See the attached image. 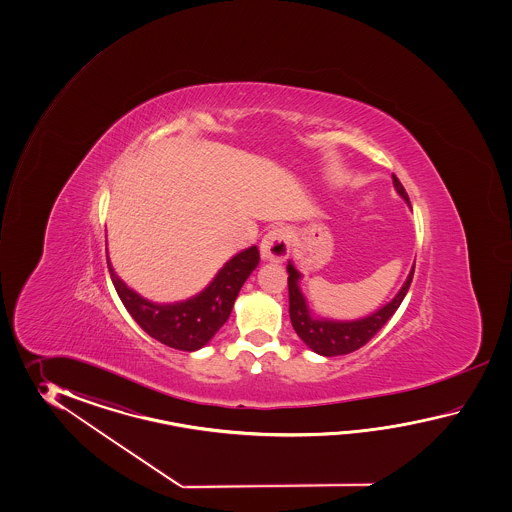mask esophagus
Masks as SVG:
<instances>
[{"label":"esophagus","instance_id":"34e87169","mask_svg":"<svg viewBox=\"0 0 512 512\" xmlns=\"http://www.w3.org/2000/svg\"><path fill=\"white\" fill-rule=\"evenodd\" d=\"M291 252V236L287 229H272L263 236L260 245L261 260L280 261L285 260Z\"/></svg>","mask_w":512,"mask_h":512}]
</instances>
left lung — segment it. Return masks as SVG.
<instances>
[{
    "label": "left lung",
    "mask_w": 512,
    "mask_h": 512,
    "mask_svg": "<svg viewBox=\"0 0 512 512\" xmlns=\"http://www.w3.org/2000/svg\"><path fill=\"white\" fill-rule=\"evenodd\" d=\"M392 177L395 192L403 197L404 201L408 203V207H410V199H408L404 186L401 185V181L395 175H392ZM414 271L415 261L412 265V271L406 276V282L399 289V293L395 294L388 304L379 307L375 313L362 316L357 320H333V318L316 315L311 311V307L307 304V298L300 289L302 272L294 267L293 261L289 260V263H287L289 316H291V324H293L296 335L302 338V342L307 348L315 351L318 355H322V357H337V355H348L351 351H357L366 342H370L371 337H375L377 331L399 309V305H401L404 296L410 289Z\"/></svg>",
    "instance_id": "8db88e82"
}]
</instances>
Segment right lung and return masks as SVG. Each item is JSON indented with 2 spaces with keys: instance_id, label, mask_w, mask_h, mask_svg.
Wrapping results in <instances>:
<instances>
[{
  "instance_id": "obj_1",
  "label": "right lung",
  "mask_w": 512,
  "mask_h": 512,
  "mask_svg": "<svg viewBox=\"0 0 512 512\" xmlns=\"http://www.w3.org/2000/svg\"><path fill=\"white\" fill-rule=\"evenodd\" d=\"M258 263L260 252L256 245H252L232 256L201 293L174 304H157L142 298L141 294L135 293L122 282L111 267L108 256L111 282L117 289L120 302L128 309L133 320L150 337L159 340L168 348L181 351H197L207 346L221 326L229 320L241 285L247 282Z\"/></svg>"
}]
</instances>
